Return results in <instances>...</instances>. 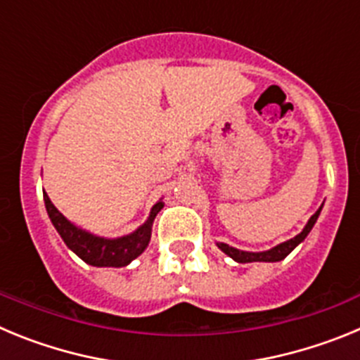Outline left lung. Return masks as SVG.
Instances as JSON below:
<instances>
[{"instance_id": "obj_1", "label": "left lung", "mask_w": 360, "mask_h": 360, "mask_svg": "<svg viewBox=\"0 0 360 360\" xmlns=\"http://www.w3.org/2000/svg\"><path fill=\"white\" fill-rule=\"evenodd\" d=\"M321 209H323V205L317 209L316 214L308 219V224L304 225V229L299 232L297 236L292 238V240H288V241H285V243L276 245L274 249L263 250V252H247V250H240V249H234V247H229L227 243H218V249L224 250L227 256H231L232 259H234V262H238V263H252V262L274 263V262H281V259H285V257H287L288 254H290L292 250H294L295 247H297V245L308 236V232L311 231V227L316 225L317 218H319Z\"/></svg>"}]
</instances>
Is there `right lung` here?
Listing matches in <instances>:
<instances>
[{
    "label": "right lung",
    "mask_w": 360,
    "mask_h": 360,
    "mask_svg": "<svg viewBox=\"0 0 360 360\" xmlns=\"http://www.w3.org/2000/svg\"><path fill=\"white\" fill-rule=\"evenodd\" d=\"M43 198L44 207H46V212L52 219L53 227L59 232V236L63 238L66 247L77 254L82 262L94 266H126L136 256H141L146 247H148L149 240H151V227L153 221H155V216L164 207V202L160 200V202L153 205L146 224L141 225L135 232H131L128 236L108 240V238L95 236L91 232L75 227L72 221H68L61 212L57 211L56 205L50 202L49 195L44 191Z\"/></svg>",
    "instance_id": "obj_1"
}]
</instances>
